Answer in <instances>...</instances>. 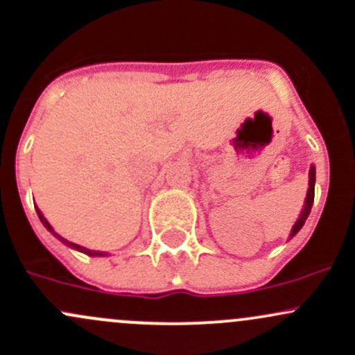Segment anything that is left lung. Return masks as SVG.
Returning a JSON list of instances; mask_svg holds the SVG:
<instances>
[{
    "label": "left lung",
    "mask_w": 355,
    "mask_h": 355,
    "mask_svg": "<svg viewBox=\"0 0 355 355\" xmlns=\"http://www.w3.org/2000/svg\"><path fill=\"white\" fill-rule=\"evenodd\" d=\"M316 171H315V165H311L309 168V187H308V193H306V200H304V207L303 211H301V216L300 219L296 221V225L293 226V230H291V234H289V240L293 236H296L297 231L301 230V227L304 226V221L308 219L309 212H311V207H313V199H315V180H316Z\"/></svg>",
    "instance_id": "1"
}]
</instances>
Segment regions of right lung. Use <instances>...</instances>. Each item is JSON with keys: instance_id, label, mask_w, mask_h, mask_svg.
I'll list each match as a JSON object with an SVG mask.
<instances>
[{"instance_id": "right-lung-1", "label": "right lung", "mask_w": 355, "mask_h": 355, "mask_svg": "<svg viewBox=\"0 0 355 355\" xmlns=\"http://www.w3.org/2000/svg\"><path fill=\"white\" fill-rule=\"evenodd\" d=\"M35 211H37V216H39L40 223H42L44 227H46L47 231H51V233L54 234V236L58 238L59 241H62V243H64L66 246H69V248H73V250H78V252H83V253H87V255H89V257H107V253H105V252H95V250H88V248H85V246H81V245H76V243H73V241H68V240H66V238H62L61 234H58V233H55L54 230H52V226L49 225V223H47V219L44 218V216H42V212H40L39 209H37V207H35Z\"/></svg>"}]
</instances>
